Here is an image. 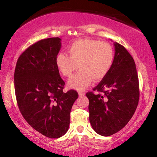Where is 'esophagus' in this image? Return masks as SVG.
<instances>
[{"mask_svg":"<svg viewBox=\"0 0 157 157\" xmlns=\"http://www.w3.org/2000/svg\"><path fill=\"white\" fill-rule=\"evenodd\" d=\"M78 95L80 96H83L85 95V93H84V92H83V91H79L78 92Z\"/></svg>","mask_w":157,"mask_h":157,"instance_id":"esophagus-1","label":"esophagus"}]
</instances>
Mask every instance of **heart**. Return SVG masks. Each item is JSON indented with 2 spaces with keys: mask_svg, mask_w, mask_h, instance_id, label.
I'll list each match as a JSON object with an SVG mask.
<instances>
[{
  "mask_svg": "<svg viewBox=\"0 0 157 157\" xmlns=\"http://www.w3.org/2000/svg\"><path fill=\"white\" fill-rule=\"evenodd\" d=\"M66 53H59L56 63L65 77H71L78 68L80 71L68 81V86L77 90L87 88L91 81L101 80L110 70L113 61V50L106 41L82 38L73 42Z\"/></svg>",
  "mask_w": 157,
  "mask_h": 157,
  "instance_id": "obj_1",
  "label": "heart"
}]
</instances>
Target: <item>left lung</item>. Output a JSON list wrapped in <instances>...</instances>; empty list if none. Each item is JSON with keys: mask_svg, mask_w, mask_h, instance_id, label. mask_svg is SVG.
<instances>
[{"mask_svg": "<svg viewBox=\"0 0 157 157\" xmlns=\"http://www.w3.org/2000/svg\"><path fill=\"white\" fill-rule=\"evenodd\" d=\"M113 64L106 76L86 94L89 100V121L97 134L111 136L125 126L134 115L139 99L136 64L121 44L114 43Z\"/></svg>", "mask_w": 157, "mask_h": 157, "instance_id": "left-lung-1", "label": "left lung"}]
</instances>
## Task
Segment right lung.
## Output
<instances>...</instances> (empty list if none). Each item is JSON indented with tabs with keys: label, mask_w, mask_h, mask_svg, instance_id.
<instances>
[{
	"label": "right lung",
	"mask_w": 157,
	"mask_h": 157,
	"mask_svg": "<svg viewBox=\"0 0 157 157\" xmlns=\"http://www.w3.org/2000/svg\"><path fill=\"white\" fill-rule=\"evenodd\" d=\"M61 40L49 38L30 46L19 56L14 73L21 114L34 129L51 139L67 132L71 110L78 96L75 90L63 91L65 82L56 63Z\"/></svg>",
	"instance_id": "obj_1"
}]
</instances>
